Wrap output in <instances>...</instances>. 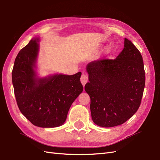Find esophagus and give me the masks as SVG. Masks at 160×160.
Masks as SVG:
<instances>
[{"instance_id": "34e87169", "label": "esophagus", "mask_w": 160, "mask_h": 160, "mask_svg": "<svg viewBox=\"0 0 160 160\" xmlns=\"http://www.w3.org/2000/svg\"><path fill=\"white\" fill-rule=\"evenodd\" d=\"M80 82L83 86H84L88 82V77L86 74H82L80 78Z\"/></svg>"}]
</instances>
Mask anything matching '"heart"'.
<instances>
[{
	"label": "heart",
	"mask_w": 160,
	"mask_h": 160,
	"mask_svg": "<svg viewBox=\"0 0 160 160\" xmlns=\"http://www.w3.org/2000/svg\"><path fill=\"white\" fill-rule=\"evenodd\" d=\"M109 50H110V48H109L108 46H107V47L105 48V50H104V52H105V53H107V52H108Z\"/></svg>",
	"instance_id": "heart-1"
}]
</instances>
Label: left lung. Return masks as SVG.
I'll use <instances>...</instances> for the list:
<instances>
[{"mask_svg": "<svg viewBox=\"0 0 160 160\" xmlns=\"http://www.w3.org/2000/svg\"><path fill=\"white\" fill-rule=\"evenodd\" d=\"M86 71L89 82L84 88L96 125L117 126L135 114L143 95L145 72L142 55L129 40L125 38L116 58L90 62Z\"/></svg>", "mask_w": 160, "mask_h": 160, "instance_id": "1", "label": "left lung"}]
</instances>
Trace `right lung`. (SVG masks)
<instances>
[{
	"label": "right lung",
	"mask_w": 160,
	"mask_h": 160,
	"mask_svg": "<svg viewBox=\"0 0 160 160\" xmlns=\"http://www.w3.org/2000/svg\"><path fill=\"white\" fill-rule=\"evenodd\" d=\"M40 38H32L18 53L12 84L18 106L27 120L37 127L57 128L65 123L69 108L83 91L82 73L39 76L37 63Z\"/></svg>",
	"instance_id": "obj_1"
}]
</instances>
